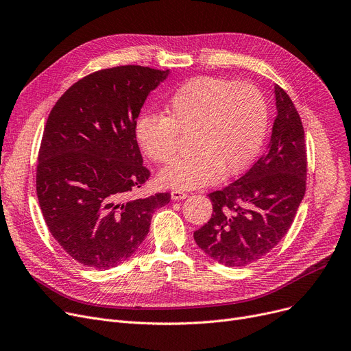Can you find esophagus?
Instances as JSON below:
<instances>
[{"label": "esophagus", "instance_id": "34e87169", "mask_svg": "<svg viewBox=\"0 0 351 351\" xmlns=\"http://www.w3.org/2000/svg\"><path fill=\"white\" fill-rule=\"evenodd\" d=\"M171 197H172L173 200H182V199H186V197H188V193L182 192V191H179V189H173V191L171 192Z\"/></svg>", "mask_w": 351, "mask_h": 351}]
</instances>
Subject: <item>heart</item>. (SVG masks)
<instances>
[{"instance_id": "obj_1", "label": "heart", "mask_w": 351, "mask_h": 351, "mask_svg": "<svg viewBox=\"0 0 351 351\" xmlns=\"http://www.w3.org/2000/svg\"><path fill=\"white\" fill-rule=\"evenodd\" d=\"M165 110L166 117L142 115L135 138L147 158L165 163L175 155L178 132H193V154L175 159L158 175L162 185L175 189L209 185L220 173H242L259 156L267 135V102L250 84L195 78L175 92Z\"/></svg>"}]
</instances>
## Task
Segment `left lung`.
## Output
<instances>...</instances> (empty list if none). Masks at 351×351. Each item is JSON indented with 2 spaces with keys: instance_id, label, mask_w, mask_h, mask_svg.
Here are the masks:
<instances>
[{
  "instance_id": "obj_1",
  "label": "left lung",
  "mask_w": 351,
  "mask_h": 351,
  "mask_svg": "<svg viewBox=\"0 0 351 351\" xmlns=\"http://www.w3.org/2000/svg\"><path fill=\"white\" fill-rule=\"evenodd\" d=\"M273 97L276 119L265 154L243 176L209 195L212 217L193 233L196 245L228 267L250 265L278 246L306 192L302 119L279 85Z\"/></svg>"
}]
</instances>
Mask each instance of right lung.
<instances>
[{
  "label": "right lung",
  "mask_w": 351,
  "mask_h": 351,
  "mask_svg": "<svg viewBox=\"0 0 351 351\" xmlns=\"http://www.w3.org/2000/svg\"><path fill=\"white\" fill-rule=\"evenodd\" d=\"M171 71L125 65L73 84L48 117L36 166L45 223L77 262L109 269L128 261L171 193L134 199L149 178L135 138L141 109Z\"/></svg>",
  "instance_id": "obj_1"
}]
</instances>
